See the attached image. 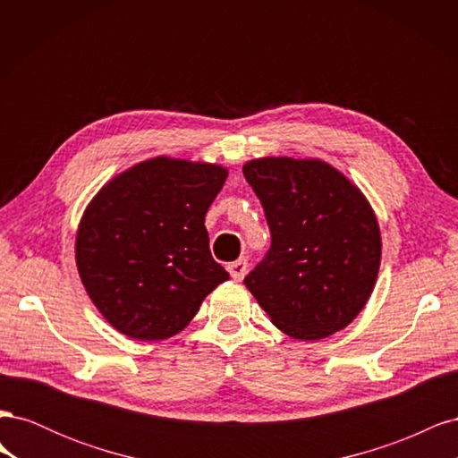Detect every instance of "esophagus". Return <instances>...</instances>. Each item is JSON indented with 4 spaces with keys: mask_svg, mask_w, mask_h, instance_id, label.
Instances as JSON below:
<instances>
[{
    "mask_svg": "<svg viewBox=\"0 0 458 458\" xmlns=\"http://www.w3.org/2000/svg\"><path fill=\"white\" fill-rule=\"evenodd\" d=\"M227 271L231 273V276H233L234 281H242L246 271H248V261L246 259L233 261V263H229V266H227Z\"/></svg>",
    "mask_w": 458,
    "mask_h": 458,
    "instance_id": "1",
    "label": "esophagus"
}]
</instances>
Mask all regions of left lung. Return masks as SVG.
I'll use <instances>...</instances> for the list:
<instances>
[{
	"label": "left lung",
	"mask_w": 458,
	"mask_h": 458,
	"mask_svg": "<svg viewBox=\"0 0 458 458\" xmlns=\"http://www.w3.org/2000/svg\"><path fill=\"white\" fill-rule=\"evenodd\" d=\"M266 212L271 248L244 284L271 323L298 340L348 327L377 283V216L348 177L323 160L256 158L242 165Z\"/></svg>",
	"instance_id": "1"
}]
</instances>
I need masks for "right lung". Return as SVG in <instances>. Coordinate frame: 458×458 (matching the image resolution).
Returning <instances> with one entry per match:
<instances>
[{"instance_id": "right-lung-1", "label": "right lung", "mask_w": 458, "mask_h": 458, "mask_svg": "<svg viewBox=\"0 0 458 458\" xmlns=\"http://www.w3.org/2000/svg\"><path fill=\"white\" fill-rule=\"evenodd\" d=\"M225 179L217 164L157 157L110 179L86 208L78 273L122 335L143 342L177 335L229 279L204 225Z\"/></svg>"}]
</instances>
